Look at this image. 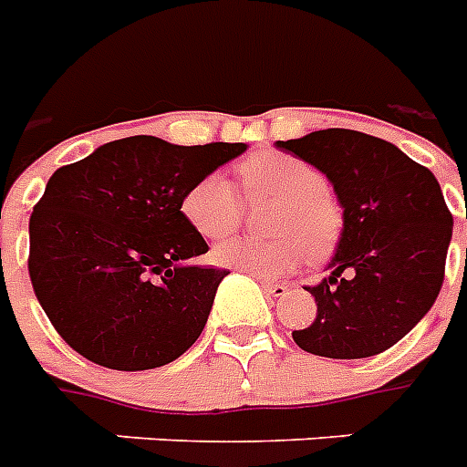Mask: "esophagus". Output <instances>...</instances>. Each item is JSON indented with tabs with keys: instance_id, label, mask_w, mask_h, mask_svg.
<instances>
[{
	"instance_id": "1",
	"label": "esophagus",
	"mask_w": 467,
	"mask_h": 467,
	"mask_svg": "<svg viewBox=\"0 0 467 467\" xmlns=\"http://www.w3.org/2000/svg\"><path fill=\"white\" fill-rule=\"evenodd\" d=\"M261 287H264L268 295H273V297H283V295H287L285 283H268V280H261Z\"/></svg>"
}]
</instances>
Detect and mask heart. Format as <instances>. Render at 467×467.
Segmentation results:
<instances>
[{"label": "heart", "mask_w": 467, "mask_h": 467, "mask_svg": "<svg viewBox=\"0 0 467 467\" xmlns=\"http://www.w3.org/2000/svg\"><path fill=\"white\" fill-rule=\"evenodd\" d=\"M242 187L252 199H275L271 215L273 240H227L213 249L215 264L256 278H278L299 259H324L343 230L338 203L326 192L321 172L285 153H259L240 165ZM182 213L206 240H223L242 221V201L225 174L199 180L182 199Z\"/></svg>", "instance_id": "b5f03b06"}]
</instances>
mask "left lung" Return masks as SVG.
Here are the masks:
<instances>
[{
	"label": "left lung",
	"mask_w": 467,
	"mask_h": 467,
	"mask_svg": "<svg viewBox=\"0 0 467 467\" xmlns=\"http://www.w3.org/2000/svg\"><path fill=\"white\" fill-rule=\"evenodd\" d=\"M326 174L343 208L328 275L306 287L317 317L293 331L302 350L371 358L408 336L443 283L453 215L437 177L393 143L352 129L275 141Z\"/></svg>",
	"instance_id": "obj_1"
}]
</instances>
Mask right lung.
<instances>
[{"instance_id": "right-lung-1", "label": "right lung", "mask_w": 467, "mask_h": 467, "mask_svg": "<svg viewBox=\"0 0 467 467\" xmlns=\"http://www.w3.org/2000/svg\"><path fill=\"white\" fill-rule=\"evenodd\" d=\"M244 150L129 136L49 177L30 215L28 273L47 319L78 355L141 371L196 343L227 271L192 264L208 244L182 199Z\"/></svg>"}]
</instances>
